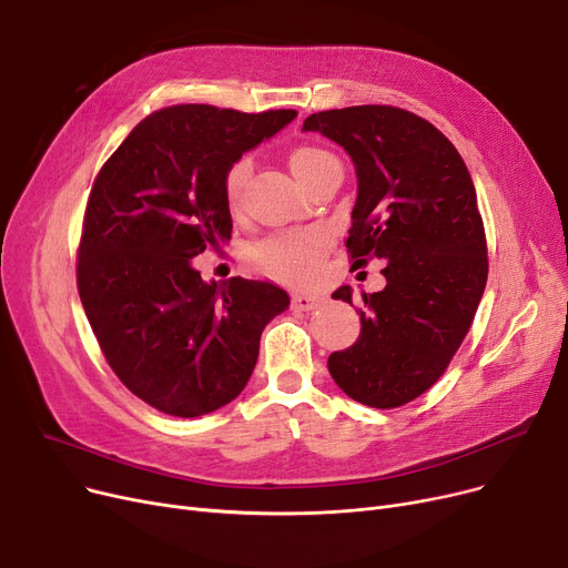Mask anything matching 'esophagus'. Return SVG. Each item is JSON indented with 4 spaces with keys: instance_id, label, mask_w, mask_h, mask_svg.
Listing matches in <instances>:
<instances>
[{
    "instance_id": "esophagus-1",
    "label": "esophagus",
    "mask_w": 568,
    "mask_h": 568,
    "mask_svg": "<svg viewBox=\"0 0 568 568\" xmlns=\"http://www.w3.org/2000/svg\"><path fill=\"white\" fill-rule=\"evenodd\" d=\"M322 302H324V296L315 294V292H296V294H292V306L296 311H315Z\"/></svg>"
}]
</instances>
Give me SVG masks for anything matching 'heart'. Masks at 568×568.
<instances>
[{
	"instance_id": "heart-1",
	"label": "heart",
	"mask_w": 568,
	"mask_h": 568,
	"mask_svg": "<svg viewBox=\"0 0 568 568\" xmlns=\"http://www.w3.org/2000/svg\"><path fill=\"white\" fill-rule=\"evenodd\" d=\"M334 156L326 149L317 144H300L290 152V168L306 184L308 179ZM251 172V161L246 156L236 159L227 165L223 174V197L230 212H239L244 202V189L246 179ZM326 251V234L322 230H300L281 236L264 239L251 251V262L255 264L257 272L272 276L283 283H308L317 276L322 255Z\"/></svg>"
}]
</instances>
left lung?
<instances>
[{
  "instance_id": "left-lung-1",
  "label": "left lung",
  "mask_w": 568,
  "mask_h": 568,
  "mask_svg": "<svg viewBox=\"0 0 568 568\" xmlns=\"http://www.w3.org/2000/svg\"><path fill=\"white\" fill-rule=\"evenodd\" d=\"M304 131L338 142L354 163L352 268L386 262V287L364 294L359 338L326 366L352 400L400 407L452 364L486 290V230L469 170L442 131L394 105L315 112ZM332 296L352 304L349 285Z\"/></svg>"
}]
</instances>
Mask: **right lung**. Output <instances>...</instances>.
Here are the masks:
<instances>
[{
    "mask_svg": "<svg viewBox=\"0 0 568 568\" xmlns=\"http://www.w3.org/2000/svg\"><path fill=\"white\" fill-rule=\"evenodd\" d=\"M294 116L163 108L94 179L78 246L80 302L114 375L163 414L191 419L234 400L262 329L290 306L287 292L264 281L204 283L191 260L232 234L227 165Z\"/></svg>",
    "mask_w": 568,
    "mask_h": 568,
    "instance_id": "1",
    "label": "right lung"
}]
</instances>
